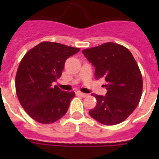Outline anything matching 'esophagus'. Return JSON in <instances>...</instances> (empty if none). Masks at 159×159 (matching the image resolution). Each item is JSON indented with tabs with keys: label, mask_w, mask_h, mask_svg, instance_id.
<instances>
[{
	"label": "esophagus",
	"mask_w": 159,
	"mask_h": 159,
	"mask_svg": "<svg viewBox=\"0 0 159 159\" xmlns=\"http://www.w3.org/2000/svg\"><path fill=\"white\" fill-rule=\"evenodd\" d=\"M76 94H77V96H79V97H87V94H85V93L79 92V91L76 92Z\"/></svg>",
	"instance_id": "1"
}]
</instances>
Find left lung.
Listing matches in <instances>:
<instances>
[{
    "mask_svg": "<svg viewBox=\"0 0 159 159\" xmlns=\"http://www.w3.org/2000/svg\"><path fill=\"white\" fill-rule=\"evenodd\" d=\"M82 53L95 67L96 78L106 81L107 90L106 96L94 95L97 103L90 116L106 125L120 124L135 110L142 96L143 79L135 59L128 48L110 42Z\"/></svg>",
    "mask_w": 159,
    "mask_h": 159,
    "instance_id": "left-lung-1",
    "label": "left lung"
}]
</instances>
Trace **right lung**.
<instances>
[{
  "label": "right lung",
  "mask_w": 159,
  "mask_h": 159,
  "mask_svg": "<svg viewBox=\"0 0 159 159\" xmlns=\"http://www.w3.org/2000/svg\"><path fill=\"white\" fill-rule=\"evenodd\" d=\"M54 42H42L25 53L16 76L20 103L34 120L50 124L67 113L74 92H62L53 82L62 75L66 60L79 52Z\"/></svg>",
  "instance_id": "1"
}]
</instances>
